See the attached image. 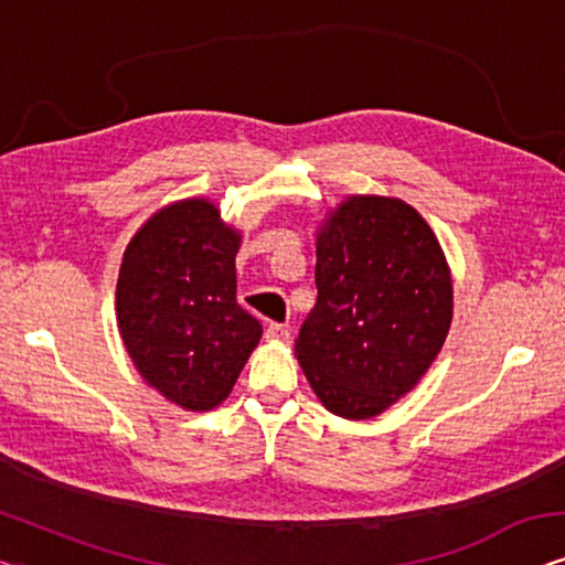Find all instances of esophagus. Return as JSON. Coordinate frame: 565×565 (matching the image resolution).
<instances>
[{
    "label": "esophagus",
    "mask_w": 565,
    "mask_h": 565,
    "mask_svg": "<svg viewBox=\"0 0 565 565\" xmlns=\"http://www.w3.org/2000/svg\"><path fill=\"white\" fill-rule=\"evenodd\" d=\"M266 337L268 340H279V342H286L291 337V330L286 324H279V322H271L266 327Z\"/></svg>",
    "instance_id": "obj_1"
}]
</instances>
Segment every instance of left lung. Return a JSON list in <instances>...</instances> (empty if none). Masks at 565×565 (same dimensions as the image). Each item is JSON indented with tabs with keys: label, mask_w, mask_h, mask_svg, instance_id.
Instances as JSON below:
<instances>
[{
	"label": "left lung",
	"mask_w": 565,
	"mask_h": 565,
	"mask_svg": "<svg viewBox=\"0 0 565 565\" xmlns=\"http://www.w3.org/2000/svg\"><path fill=\"white\" fill-rule=\"evenodd\" d=\"M317 305L297 360L327 411L373 418L420 381L451 324L434 231L395 198L344 200L317 235Z\"/></svg>",
	"instance_id": "left-lung-1"
}]
</instances>
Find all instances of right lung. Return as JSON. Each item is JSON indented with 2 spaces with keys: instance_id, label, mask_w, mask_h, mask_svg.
Masks as SVG:
<instances>
[{
  "instance_id": "right-lung-1",
  "label": "right lung",
  "mask_w": 565,
  "mask_h": 565,
  "mask_svg": "<svg viewBox=\"0 0 565 565\" xmlns=\"http://www.w3.org/2000/svg\"><path fill=\"white\" fill-rule=\"evenodd\" d=\"M238 246L213 202L182 200L151 215L124 254V344L151 388L182 408L228 398L260 340L258 319L235 299Z\"/></svg>"
}]
</instances>
